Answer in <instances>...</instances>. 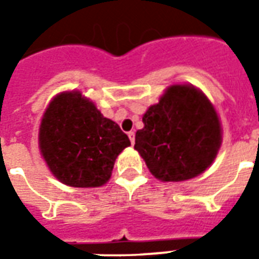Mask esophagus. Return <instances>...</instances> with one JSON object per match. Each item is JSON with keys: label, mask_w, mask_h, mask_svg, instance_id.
I'll use <instances>...</instances> for the list:
<instances>
[{"label": "esophagus", "mask_w": 259, "mask_h": 259, "mask_svg": "<svg viewBox=\"0 0 259 259\" xmlns=\"http://www.w3.org/2000/svg\"><path fill=\"white\" fill-rule=\"evenodd\" d=\"M127 136H129V139H130V143H132V144H135V132H129V133H127Z\"/></svg>", "instance_id": "esophagus-1"}]
</instances>
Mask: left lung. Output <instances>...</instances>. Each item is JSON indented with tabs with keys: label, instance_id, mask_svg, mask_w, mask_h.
<instances>
[{
	"label": "left lung",
	"instance_id": "left-lung-1",
	"mask_svg": "<svg viewBox=\"0 0 259 259\" xmlns=\"http://www.w3.org/2000/svg\"><path fill=\"white\" fill-rule=\"evenodd\" d=\"M135 148L162 182H182L202 174L217 157L222 135L209 100L193 85H170L143 116Z\"/></svg>",
	"mask_w": 259,
	"mask_h": 259
}]
</instances>
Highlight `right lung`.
Returning <instances> with one entry per match:
<instances>
[{
	"mask_svg": "<svg viewBox=\"0 0 259 259\" xmlns=\"http://www.w3.org/2000/svg\"><path fill=\"white\" fill-rule=\"evenodd\" d=\"M38 144L54 176L72 187L107 183L127 136L104 118L80 93H62L50 102L40 126Z\"/></svg>",
	"mask_w": 259,
	"mask_h": 259,
	"instance_id": "right-lung-1",
	"label": "right lung"
}]
</instances>
